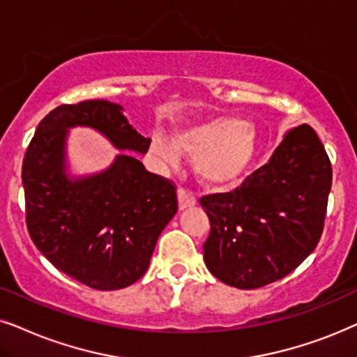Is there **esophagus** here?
<instances>
[{
    "instance_id": "obj_1",
    "label": "esophagus",
    "mask_w": 357,
    "mask_h": 357,
    "mask_svg": "<svg viewBox=\"0 0 357 357\" xmlns=\"http://www.w3.org/2000/svg\"><path fill=\"white\" fill-rule=\"evenodd\" d=\"M178 201H179V208H181V211H184V208H188V207L196 206V202H197L196 196L184 188L178 189Z\"/></svg>"
}]
</instances>
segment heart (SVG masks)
<instances>
[{
	"label": "heart",
	"instance_id": "1",
	"mask_svg": "<svg viewBox=\"0 0 357 357\" xmlns=\"http://www.w3.org/2000/svg\"><path fill=\"white\" fill-rule=\"evenodd\" d=\"M151 149L168 163H176L179 153L196 158L194 166L202 183L227 186L236 181L253 161L256 132L240 117L213 116L176 130L173 144L155 137Z\"/></svg>",
	"mask_w": 357,
	"mask_h": 357
}]
</instances>
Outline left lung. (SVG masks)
I'll list each match as a JSON object with an SVG mask.
<instances>
[{
	"instance_id": "1",
	"label": "left lung",
	"mask_w": 357,
	"mask_h": 357,
	"mask_svg": "<svg viewBox=\"0 0 357 357\" xmlns=\"http://www.w3.org/2000/svg\"><path fill=\"white\" fill-rule=\"evenodd\" d=\"M331 163L307 123L284 137L268 163L231 192L208 194L204 261L218 281L258 289L297 268L320 241Z\"/></svg>"
}]
</instances>
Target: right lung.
<instances>
[{
    "label": "right lung",
    "instance_id": "obj_1",
    "mask_svg": "<svg viewBox=\"0 0 357 357\" xmlns=\"http://www.w3.org/2000/svg\"><path fill=\"white\" fill-rule=\"evenodd\" d=\"M75 126L96 129L119 150L150 149L151 140L127 122L119 104L88 99L55 107L40 121L22 161L27 230L61 273L96 291H117L149 269L156 240L178 212L176 188L130 155L71 181L65 140Z\"/></svg>",
    "mask_w": 357,
    "mask_h": 357
}]
</instances>
